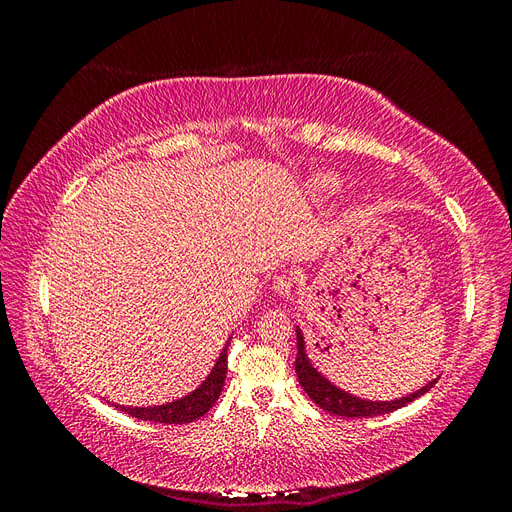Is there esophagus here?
I'll return each mask as SVG.
<instances>
[{
    "label": "esophagus",
    "mask_w": 512,
    "mask_h": 512,
    "mask_svg": "<svg viewBox=\"0 0 512 512\" xmlns=\"http://www.w3.org/2000/svg\"><path fill=\"white\" fill-rule=\"evenodd\" d=\"M292 288H294V277L290 275H277L273 280V292L277 297H288Z\"/></svg>",
    "instance_id": "34e87169"
}]
</instances>
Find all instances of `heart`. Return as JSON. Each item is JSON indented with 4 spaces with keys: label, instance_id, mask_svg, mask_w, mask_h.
I'll use <instances>...</instances> for the list:
<instances>
[{
    "label": "heart",
    "instance_id": "b5f03b06",
    "mask_svg": "<svg viewBox=\"0 0 512 512\" xmlns=\"http://www.w3.org/2000/svg\"><path fill=\"white\" fill-rule=\"evenodd\" d=\"M314 188L318 192H322V194H331V192H335L339 188V181L335 177H331V175H322V177L314 179Z\"/></svg>",
    "mask_w": 512,
    "mask_h": 512
}]
</instances>
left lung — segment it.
Segmentation results:
<instances>
[{"instance_id": "left-lung-1", "label": "left lung", "mask_w": 512, "mask_h": 512, "mask_svg": "<svg viewBox=\"0 0 512 512\" xmlns=\"http://www.w3.org/2000/svg\"><path fill=\"white\" fill-rule=\"evenodd\" d=\"M294 369H297L299 384L303 386V391L309 395V399L314 401L316 406L322 410H327L329 414L342 416V418H367V416H378V414H389L393 410H399L408 406L410 401L416 397L425 395L436 380H431L425 384L423 389H418L416 393H410L408 397H401L395 401H369V399H359L342 389H337L335 384H331L322 374H318V369L309 363L307 354H305V339L301 329H297V361H294Z\"/></svg>"}]
</instances>
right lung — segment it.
<instances>
[{
	"mask_svg": "<svg viewBox=\"0 0 512 512\" xmlns=\"http://www.w3.org/2000/svg\"><path fill=\"white\" fill-rule=\"evenodd\" d=\"M228 344H230V339L226 342L220 359L215 361L207 380L190 395L170 401V404H164V406H149V408L115 406V408H121V412H128L134 418H141V421H153V423H162V425H183V423L196 421V418L207 414L213 408V404L218 401V397L222 393V386L226 380V369H228V361H226L228 359Z\"/></svg>",
	"mask_w": 512,
	"mask_h": 512,
	"instance_id": "right-lung-1",
	"label": "right lung"
}]
</instances>
